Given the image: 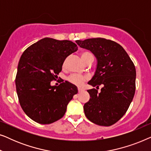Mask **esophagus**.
I'll return each mask as SVG.
<instances>
[{"mask_svg": "<svg viewBox=\"0 0 151 151\" xmlns=\"http://www.w3.org/2000/svg\"><path fill=\"white\" fill-rule=\"evenodd\" d=\"M78 92H79V93H81L82 91H84L83 88H80V87H78Z\"/></svg>", "mask_w": 151, "mask_h": 151, "instance_id": "34e87169", "label": "esophagus"}]
</instances>
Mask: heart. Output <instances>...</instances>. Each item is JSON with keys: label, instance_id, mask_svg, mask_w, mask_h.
Here are the masks:
<instances>
[{"label": "heart", "instance_id": "heart-1", "mask_svg": "<svg viewBox=\"0 0 151 151\" xmlns=\"http://www.w3.org/2000/svg\"><path fill=\"white\" fill-rule=\"evenodd\" d=\"M80 56H81L82 61H83L84 63H86V62L89 60L90 59L93 58V56L92 53H90L89 51H82L81 53H80ZM65 65V62L64 63L63 66ZM87 79H88V77L86 76L79 75V74H73V75H71L69 78H68V81H69L71 84H73V85L81 86L83 85L84 82H85Z\"/></svg>", "mask_w": 151, "mask_h": 151}]
</instances>
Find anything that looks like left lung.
I'll return each mask as SVG.
<instances>
[{
    "label": "left lung",
    "instance_id": "8db88e82",
    "mask_svg": "<svg viewBox=\"0 0 151 151\" xmlns=\"http://www.w3.org/2000/svg\"><path fill=\"white\" fill-rule=\"evenodd\" d=\"M76 43L91 51L98 60L96 73L88 84L97 88L103 86L100 92L87 90L90 99L84 105V114L96 124H114L127 112L135 95V65L123 47L113 40L96 38Z\"/></svg>",
    "mask_w": 151,
    "mask_h": 151
}]
</instances>
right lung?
Here are the masks:
<instances>
[{
    "label": "right lung",
    "mask_w": 151,
    "mask_h": 151,
    "mask_svg": "<svg viewBox=\"0 0 151 151\" xmlns=\"http://www.w3.org/2000/svg\"><path fill=\"white\" fill-rule=\"evenodd\" d=\"M78 50L76 43L45 38L22 53L16 76V92L22 110L37 123L49 124L62 118L74 95L75 85L65 81L51 86L66 58Z\"/></svg>",
    "instance_id": "right-lung-1"
}]
</instances>
